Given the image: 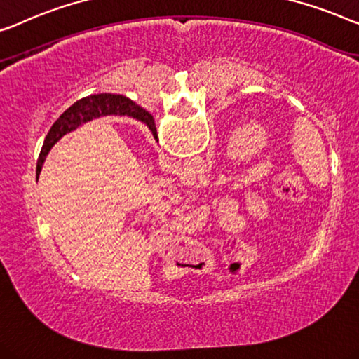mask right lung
I'll return each instance as SVG.
<instances>
[{
    "label": "right lung",
    "mask_w": 359,
    "mask_h": 359,
    "mask_svg": "<svg viewBox=\"0 0 359 359\" xmlns=\"http://www.w3.org/2000/svg\"><path fill=\"white\" fill-rule=\"evenodd\" d=\"M107 115H128L133 118H137L147 124L154 136L157 134V128H155V121L152 115L136 105L133 100H129L124 95H113V93H98V95L84 97L77 100L74 105L67 108V110L61 115L56 123L51 126L48 136L45 139L43 147H41L39 162H37V178L41 171V165L45 162L46 154L53 147L55 142L65 136L66 133L72 131V129L79 126L81 123L90 121L92 118L107 116Z\"/></svg>",
    "instance_id": "obj_1"
}]
</instances>
